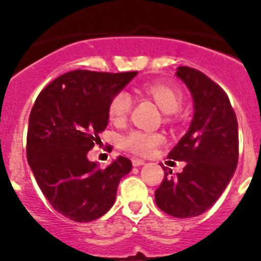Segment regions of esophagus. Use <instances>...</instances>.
Returning <instances> with one entry per match:
<instances>
[{
    "instance_id": "esophagus-1",
    "label": "esophagus",
    "mask_w": 261,
    "mask_h": 261,
    "mask_svg": "<svg viewBox=\"0 0 261 261\" xmlns=\"http://www.w3.org/2000/svg\"><path fill=\"white\" fill-rule=\"evenodd\" d=\"M133 164H134V167H141V166H143V164H145V161L137 160V158H134Z\"/></svg>"
}]
</instances>
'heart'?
<instances>
[{"mask_svg":"<svg viewBox=\"0 0 261 261\" xmlns=\"http://www.w3.org/2000/svg\"><path fill=\"white\" fill-rule=\"evenodd\" d=\"M145 91L151 95L166 114L175 113L181 106V93L175 87H170L164 83H152L145 87ZM133 107V99L127 92H119L110 101L109 115L115 124H120L126 120L128 113ZM162 142V136L155 133L146 131H131L122 139V147L136 154L147 155Z\"/></svg>","mask_w":261,"mask_h":261,"instance_id":"obj_1","label":"heart"}]
</instances>
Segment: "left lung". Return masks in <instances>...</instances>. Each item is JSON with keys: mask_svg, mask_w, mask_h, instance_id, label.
<instances>
[{"mask_svg": "<svg viewBox=\"0 0 261 261\" xmlns=\"http://www.w3.org/2000/svg\"><path fill=\"white\" fill-rule=\"evenodd\" d=\"M175 76L190 92L194 115L169 157L187 166L176 175L172 169L164 174L154 200L170 216L189 218L207 211L234 174L238 121L226 93L207 76L188 66H179Z\"/></svg>", "mask_w": 261, "mask_h": 261, "instance_id": "obj_1", "label": "left lung"}]
</instances>
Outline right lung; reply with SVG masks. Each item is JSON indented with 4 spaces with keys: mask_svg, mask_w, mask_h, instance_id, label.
<instances>
[{
    "mask_svg": "<svg viewBox=\"0 0 261 261\" xmlns=\"http://www.w3.org/2000/svg\"><path fill=\"white\" fill-rule=\"evenodd\" d=\"M137 72L76 70L60 76L38 95L29 115L27 158L50 205L76 222L106 215L133 163L119 155L101 169L88 151L109 122L110 101Z\"/></svg>",
    "mask_w": 261,
    "mask_h": 261,
    "instance_id": "add662e5",
    "label": "right lung"
}]
</instances>
